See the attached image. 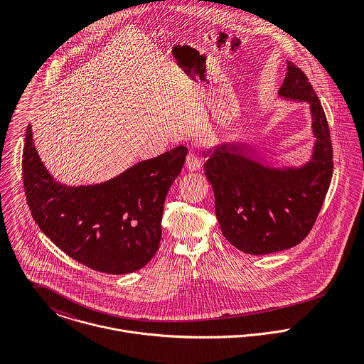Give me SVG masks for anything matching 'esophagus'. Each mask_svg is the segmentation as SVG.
Wrapping results in <instances>:
<instances>
[{
    "label": "esophagus",
    "instance_id": "obj_1",
    "mask_svg": "<svg viewBox=\"0 0 364 364\" xmlns=\"http://www.w3.org/2000/svg\"><path fill=\"white\" fill-rule=\"evenodd\" d=\"M185 168L188 171H199L202 168V159L196 156L195 153H189L185 161Z\"/></svg>",
    "mask_w": 364,
    "mask_h": 364
}]
</instances>
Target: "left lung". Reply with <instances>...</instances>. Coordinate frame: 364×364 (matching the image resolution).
I'll return each mask as SVG.
<instances>
[{
	"mask_svg": "<svg viewBox=\"0 0 364 364\" xmlns=\"http://www.w3.org/2000/svg\"><path fill=\"white\" fill-rule=\"evenodd\" d=\"M277 100L309 105L314 141L306 162L287 165L267 159L251 140L221 141L203 151L223 235L250 255L300 244L315 223L332 178L326 116L309 78L291 61Z\"/></svg>",
	"mask_w": 364,
	"mask_h": 364,
	"instance_id": "left-lung-1",
	"label": "left lung"
}]
</instances>
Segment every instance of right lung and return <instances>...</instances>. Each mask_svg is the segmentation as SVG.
Wrapping results in <instances>:
<instances>
[{
  "mask_svg": "<svg viewBox=\"0 0 364 364\" xmlns=\"http://www.w3.org/2000/svg\"><path fill=\"white\" fill-rule=\"evenodd\" d=\"M186 153L178 146L109 181L68 186L43 164L29 124L22 156L28 206L43 234L70 258L109 274L136 272L158 251L164 202Z\"/></svg>",
  "mask_w": 364,
  "mask_h": 364,
  "instance_id": "1",
  "label": "right lung"
}]
</instances>
